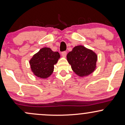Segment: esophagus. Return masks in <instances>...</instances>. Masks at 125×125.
Segmentation results:
<instances>
[{
    "label": "esophagus",
    "mask_w": 125,
    "mask_h": 125,
    "mask_svg": "<svg viewBox=\"0 0 125 125\" xmlns=\"http://www.w3.org/2000/svg\"><path fill=\"white\" fill-rule=\"evenodd\" d=\"M61 54H62V56L63 57H66V56L67 52L66 51H63V52H62L61 53Z\"/></svg>",
    "instance_id": "esophagus-1"
}]
</instances>
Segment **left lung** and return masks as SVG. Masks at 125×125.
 I'll return each instance as SVG.
<instances>
[{"mask_svg": "<svg viewBox=\"0 0 125 125\" xmlns=\"http://www.w3.org/2000/svg\"><path fill=\"white\" fill-rule=\"evenodd\" d=\"M67 60L76 74L82 77L94 71L97 55L83 46H77L67 54Z\"/></svg>", "mask_w": 125, "mask_h": 125, "instance_id": "1", "label": "left lung"}]
</instances>
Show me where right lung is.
I'll list each match as a JSON object with an SVG mask.
<instances>
[{"mask_svg":"<svg viewBox=\"0 0 125 125\" xmlns=\"http://www.w3.org/2000/svg\"><path fill=\"white\" fill-rule=\"evenodd\" d=\"M59 58L58 52H53L49 48L41 49L30 61L31 71L39 77H48L52 73L54 64L56 63Z\"/></svg>","mask_w":125,"mask_h":125,"instance_id":"obj_1","label":"right lung"}]
</instances>
